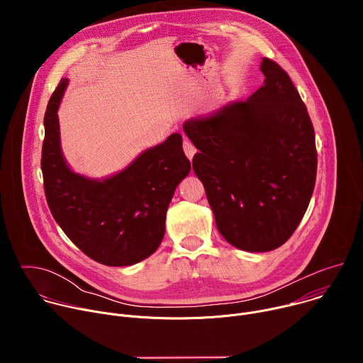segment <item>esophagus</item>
Masks as SVG:
<instances>
[{
    "label": "esophagus",
    "mask_w": 363,
    "mask_h": 363,
    "mask_svg": "<svg viewBox=\"0 0 363 363\" xmlns=\"http://www.w3.org/2000/svg\"><path fill=\"white\" fill-rule=\"evenodd\" d=\"M184 152H185V155L188 157V160L192 161L194 155L196 153V149H195V146L189 140H184Z\"/></svg>",
    "instance_id": "esophagus-1"
}]
</instances>
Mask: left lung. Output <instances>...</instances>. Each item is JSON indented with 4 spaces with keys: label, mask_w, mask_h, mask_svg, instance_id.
Wrapping results in <instances>:
<instances>
[{
    "label": "left lung",
    "mask_w": 363,
    "mask_h": 363,
    "mask_svg": "<svg viewBox=\"0 0 363 363\" xmlns=\"http://www.w3.org/2000/svg\"><path fill=\"white\" fill-rule=\"evenodd\" d=\"M260 69L264 84L247 100L184 123L199 150L192 168L218 231L251 252L276 250L291 237L318 169L315 129L290 76L266 57Z\"/></svg>",
    "instance_id": "left-lung-1"
}]
</instances>
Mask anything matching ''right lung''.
Listing matches in <instances>:
<instances>
[{"label":"right lung","mask_w":363,"mask_h":363,"mask_svg":"<svg viewBox=\"0 0 363 363\" xmlns=\"http://www.w3.org/2000/svg\"><path fill=\"white\" fill-rule=\"evenodd\" d=\"M67 84L60 80L44 116L41 171L48 208L91 260L112 267L136 264L160 247L175 188L191 171L182 136L172 133L109 178L76 174L60 146L57 109Z\"/></svg>","instance_id":"obj_1"}]
</instances>
